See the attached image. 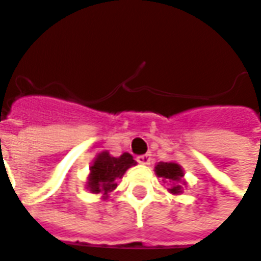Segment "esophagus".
<instances>
[{
  "mask_svg": "<svg viewBox=\"0 0 261 261\" xmlns=\"http://www.w3.org/2000/svg\"><path fill=\"white\" fill-rule=\"evenodd\" d=\"M137 162L142 166H149L150 162H152V156L150 154H142V156L137 157Z\"/></svg>",
  "mask_w": 261,
  "mask_h": 261,
  "instance_id": "34e87169",
  "label": "esophagus"
}]
</instances>
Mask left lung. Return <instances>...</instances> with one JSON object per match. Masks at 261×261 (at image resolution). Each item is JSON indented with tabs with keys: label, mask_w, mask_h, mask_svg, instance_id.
<instances>
[{
	"label": "left lung",
	"mask_w": 261,
	"mask_h": 261,
	"mask_svg": "<svg viewBox=\"0 0 261 261\" xmlns=\"http://www.w3.org/2000/svg\"><path fill=\"white\" fill-rule=\"evenodd\" d=\"M154 172L159 178L166 179L171 184V189H168L172 194H180L184 192V185L186 184L184 180V170L182 167L176 163H159L154 167Z\"/></svg>",
	"instance_id": "left-lung-1"
}]
</instances>
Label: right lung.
<instances>
[{"label": "right lung", "instance_id": "right-lung-1", "mask_svg": "<svg viewBox=\"0 0 261 261\" xmlns=\"http://www.w3.org/2000/svg\"><path fill=\"white\" fill-rule=\"evenodd\" d=\"M135 164L137 162L130 153H123L120 157L111 156L108 152L98 153L90 167L87 189L94 194H102L105 200L109 193L116 189L117 179L122 178L124 172Z\"/></svg>", "mask_w": 261, "mask_h": 261}]
</instances>
